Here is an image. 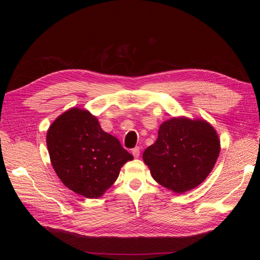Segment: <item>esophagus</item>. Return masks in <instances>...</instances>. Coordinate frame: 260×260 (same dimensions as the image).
Here are the masks:
<instances>
[{
    "mask_svg": "<svg viewBox=\"0 0 260 260\" xmlns=\"http://www.w3.org/2000/svg\"><path fill=\"white\" fill-rule=\"evenodd\" d=\"M132 155L135 156V158H138V157L140 156V147L137 146L132 149Z\"/></svg>",
    "mask_w": 260,
    "mask_h": 260,
    "instance_id": "34e87169",
    "label": "esophagus"
}]
</instances>
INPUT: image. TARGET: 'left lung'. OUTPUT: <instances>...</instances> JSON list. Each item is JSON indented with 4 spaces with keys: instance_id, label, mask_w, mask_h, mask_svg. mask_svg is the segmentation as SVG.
<instances>
[{
    "instance_id": "1",
    "label": "left lung",
    "mask_w": 260,
    "mask_h": 260,
    "mask_svg": "<svg viewBox=\"0 0 260 260\" xmlns=\"http://www.w3.org/2000/svg\"><path fill=\"white\" fill-rule=\"evenodd\" d=\"M219 152V138L208 122L172 118L160 125L158 138L145 149L143 160L156 182L184 193L207 178Z\"/></svg>"
}]
</instances>
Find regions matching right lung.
Returning a JSON list of instances; mask_svg holds the SVG:
<instances>
[{
	"instance_id": "1",
	"label": "right lung",
	"mask_w": 260,
	"mask_h": 260,
	"mask_svg": "<svg viewBox=\"0 0 260 260\" xmlns=\"http://www.w3.org/2000/svg\"><path fill=\"white\" fill-rule=\"evenodd\" d=\"M46 145L61 182L88 199L103 195L123 164L133 159L118 139L102 130L95 117L79 108L69 109L51 124Z\"/></svg>"
}]
</instances>
